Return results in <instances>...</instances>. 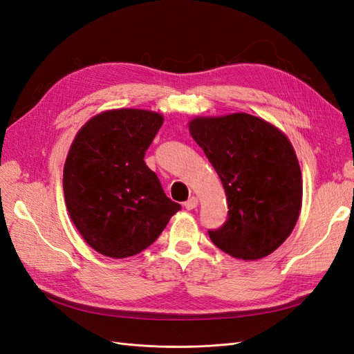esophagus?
<instances>
[{"mask_svg": "<svg viewBox=\"0 0 354 354\" xmlns=\"http://www.w3.org/2000/svg\"><path fill=\"white\" fill-rule=\"evenodd\" d=\"M183 207H185L186 209H194V208H196V207H198V198H196V196L189 198V199L183 203Z\"/></svg>", "mask_w": 354, "mask_h": 354, "instance_id": "obj_1", "label": "esophagus"}]
</instances>
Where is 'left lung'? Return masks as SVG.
I'll return each mask as SVG.
<instances>
[{"instance_id":"left-lung-1","label":"left lung","mask_w":354,"mask_h":354,"mask_svg":"<svg viewBox=\"0 0 354 354\" xmlns=\"http://www.w3.org/2000/svg\"><path fill=\"white\" fill-rule=\"evenodd\" d=\"M189 131L203 149L227 196V220L208 230L212 243L242 260H260L291 234L303 181L286 136L261 118H196Z\"/></svg>"}]
</instances>
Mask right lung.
Returning a JSON list of instances; mask_svg holds the SVG:
<instances>
[{
    "instance_id": "1",
    "label": "right lung",
    "mask_w": 354,
    "mask_h": 354,
    "mask_svg": "<svg viewBox=\"0 0 354 354\" xmlns=\"http://www.w3.org/2000/svg\"><path fill=\"white\" fill-rule=\"evenodd\" d=\"M164 118L142 109L94 116L75 137L63 169L69 216L93 250L125 259L151 246L181 209L145 162Z\"/></svg>"
}]
</instances>
